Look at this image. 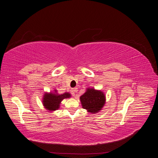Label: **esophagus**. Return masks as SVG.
I'll return each instance as SVG.
<instances>
[{
  "mask_svg": "<svg viewBox=\"0 0 158 158\" xmlns=\"http://www.w3.org/2000/svg\"><path fill=\"white\" fill-rule=\"evenodd\" d=\"M76 92V88H74V89H71V94H72V95H73V96H74V95H75Z\"/></svg>",
  "mask_w": 158,
  "mask_h": 158,
  "instance_id": "obj_1",
  "label": "esophagus"
}]
</instances>
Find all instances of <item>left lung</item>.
Returning a JSON list of instances; mask_svg holds the SVG:
<instances>
[{
    "label": "left lung",
    "instance_id": "1",
    "mask_svg": "<svg viewBox=\"0 0 158 158\" xmlns=\"http://www.w3.org/2000/svg\"><path fill=\"white\" fill-rule=\"evenodd\" d=\"M80 102L84 109L90 113H97L101 111L106 103V95L100 90L88 88L82 95H81Z\"/></svg>",
    "mask_w": 158,
    "mask_h": 158
}]
</instances>
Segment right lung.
<instances>
[{"instance_id": "1", "label": "right lung", "mask_w": 158, "mask_h": 158, "mask_svg": "<svg viewBox=\"0 0 158 158\" xmlns=\"http://www.w3.org/2000/svg\"><path fill=\"white\" fill-rule=\"evenodd\" d=\"M71 97L70 94L65 92L63 94H59L57 91L55 90L54 92L45 93L43 98V105L44 107L51 112L58 110L60 107V104L64 99Z\"/></svg>"}]
</instances>
